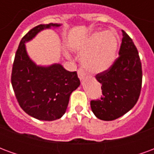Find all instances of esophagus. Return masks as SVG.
Instances as JSON below:
<instances>
[{
	"label": "esophagus",
	"mask_w": 154,
	"mask_h": 154,
	"mask_svg": "<svg viewBox=\"0 0 154 154\" xmlns=\"http://www.w3.org/2000/svg\"><path fill=\"white\" fill-rule=\"evenodd\" d=\"M77 75H78V77H79L80 80H82V79H84V77H86V73H85V72L82 68L78 69V71H77Z\"/></svg>",
	"instance_id": "esophagus-1"
}]
</instances>
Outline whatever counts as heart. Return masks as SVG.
<instances>
[{
	"label": "heart",
	"mask_w": 154,
	"mask_h": 154,
	"mask_svg": "<svg viewBox=\"0 0 154 154\" xmlns=\"http://www.w3.org/2000/svg\"><path fill=\"white\" fill-rule=\"evenodd\" d=\"M118 40L110 31L95 33L79 48L81 63L87 70L99 73L107 70L115 62Z\"/></svg>",
	"instance_id": "obj_1"
}]
</instances>
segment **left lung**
Masks as SVG:
<instances>
[{"label":"left lung","instance_id":"left-lung-1","mask_svg":"<svg viewBox=\"0 0 154 154\" xmlns=\"http://www.w3.org/2000/svg\"><path fill=\"white\" fill-rule=\"evenodd\" d=\"M122 42L110 68L98 73L101 85L100 100H91V108L98 119L110 121L124 116L139 100L142 87V65L132 38L122 30Z\"/></svg>","mask_w":154,"mask_h":154}]
</instances>
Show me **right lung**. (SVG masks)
<instances>
[{
	"label": "right lung",
	"instance_id": "add662e5",
	"mask_svg": "<svg viewBox=\"0 0 154 154\" xmlns=\"http://www.w3.org/2000/svg\"><path fill=\"white\" fill-rule=\"evenodd\" d=\"M60 24L39 25L22 38L12 67L11 84L20 106L35 119L52 121L66 112L72 92L80 85L77 72H69L61 64L38 66L29 58L25 43L44 29Z\"/></svg>",
	"mask_w": 154,
	"mask_h": 154
}]
</instances>
